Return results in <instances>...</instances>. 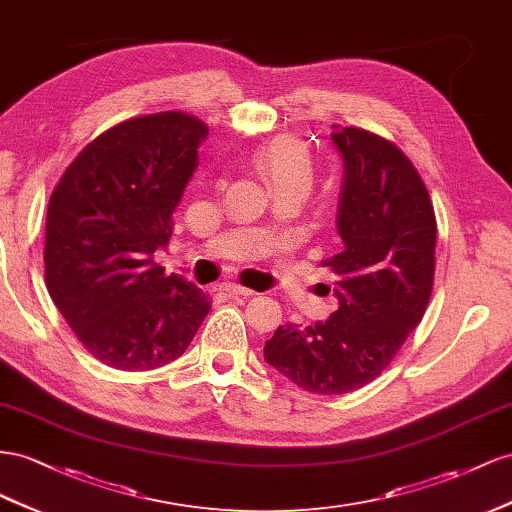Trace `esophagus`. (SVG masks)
<instances>
[{"instance_id": "1", "label": "esophagus", "mask_w": 512, "mask_h": 512, "mask_svg": "<svg viewBox=\"0 0 512 512\" xmlns=\"http://www.w3.org/2000/svg\"><path fill=\"white\" fill-rule=\"evenodd\" d=\"M218 289H223V291H227V294H233V296H253L255 294L253 289L242 287L240 283H223V285H218Z\"/></svg>"}]
</instances>
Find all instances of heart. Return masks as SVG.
Here are the masks:
<instances>
[{"mask_svg":"<svg viewBox=\"0 0 512 512\" xmlns=\"http://www.w3.org/2000/svg\"><path fill=\"white\" fill-rule=\"evenodd\" d=\"M255 165L274 193L298 191L304 197L313 186V160L298 139L279 137L255 154Z\"/></svg>","mask_w":512,"mask_h":512,"instance_id":"b5f03b06","label":"heart"}]
</instances>
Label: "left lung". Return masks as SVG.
Wrapping results in <instances>:
<instances>
[{"instance_id":"left-lung-1","label":"left lung","mask_w":512,"mask_h":512,"mask_svg":"<svg viewBox=\"0 0 512 512\" xmlns=\"http://www.w3.org/2000/svg\"><path fill=\"white\" fill-rule=\"evenodd\" d=\"M332 141L345 163V248L324 266L339 309L324 324L279 326L264 347L268 364L315 394L358 390L388 367L427 311L435 272V212L412 160L356 126H334Z\"/></svg>"}]
</instances>
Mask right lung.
<instances>
[{"label":"right lung","instance_id":"right-lung-1","mask_svg":"<svg viewBox=\"0 0 512 512\" xmlns=\"http://www.w3.org/2000/svg\"><path fill=\"white\" fill-rule=\"evenodd\" d=\"M208 126L184 111L107 128L66 167L47 210L45 281L96 360L150 371L191 345L210 311L203 289L154 261L197 167Z\"/></svg>","mask_w":512,"mask_h":512}]
</instances>
